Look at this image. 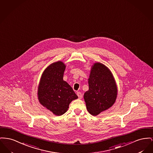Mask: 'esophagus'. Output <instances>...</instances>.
Here are the masks:
<instances>
[{"label":"esophagus","instance_id":"34e87169","mask_svg":"<svg viewBox=\"0 0 153 153\" xmlns=\"http://www.w3.org/2000/svg\"><path fill=\"white\" fill-rule=\"evenodd\" d=\"M76 94H77V96H78V98H79V99H81L82 98V94L80 93V92H79V91H78L77 93H76Z\"/></svg>","mask_w":153,"mask_h":153}]
</instances>
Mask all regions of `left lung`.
<instances>
[{"label": "left lung", "instance_id": "obj_1", "mask_svg": "<svg viewBox=\"0 0 153 153\" xmlns=\"http://www.w3.org/2000/svg\"><path fill=\"white\" fill-rule=\"evenodd\" d=\"M88 83V90L84 94V100L88 112L97 116L114 103L117 86L110 70L100 63L92 67Z\"/></svg>", "mask_w": 153, "mask_h": 153}]
</instances>
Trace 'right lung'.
<instances>
[{"label":"right lung","instance_id":"right-lung-1","mask_svg":"<svg viewBox=\"0 0 153 153\" xmlns=\"http://www.w3.org/2000/svg\"><path fill=\"white\" fill-rule=\"evenodd\" d=\"M65 68L60 61L50 65L42 74L38 88L41 104L57 116L66 112L70 102L78 98L72 88L63 80Z\"/></svg>","mask_w":153,"mask_h":153}]
</instances>
